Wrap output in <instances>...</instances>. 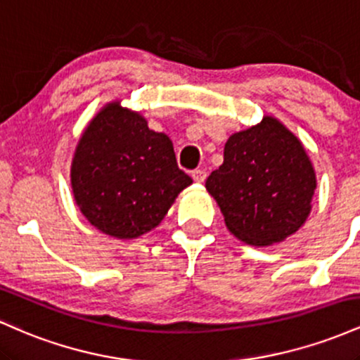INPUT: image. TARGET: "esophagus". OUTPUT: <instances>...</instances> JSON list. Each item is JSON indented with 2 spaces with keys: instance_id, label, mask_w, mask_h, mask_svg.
<instances>
[{
  "instance_id": "obj_1",
  "label": "esophagus",
  "mask_w": 360,
  "mask_h": 360,
  "mask_svg": "<svg viewBox=\"0 0 360 360\" xmlns=\"http://www.w3.org/2000/svg\"><path fill=\"white\" fill-rule=\"evenodd\" d=\"M191 176L196 183H205V179H206V172L203 171V169H196V171H193Z\"/></svg>"
}]
</instances>
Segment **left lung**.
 <instances>
[{
	"instance_id": "left-lung-1",
	"label": "left lung",
	"mask_w": 360,
	"mask_h": 360,
	"mask_svg": "<svg viewBox=\"0 0 360 360\" xmlns=\"http://www.w3.org/2000/svg\"><path fill=\"white\" fill-rule=\"evenodd\" d=\"M226 229L266 247L298 232L311 212L315 169L295 134L274 117L226 140L223 164L206 179Z\"/></svg>"
}]
</instances>
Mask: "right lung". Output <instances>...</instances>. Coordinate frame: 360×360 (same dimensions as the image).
<instances>
[{
  "mask_svg": "<svg viewBox=\"0 0 360 360\" xmlns=\"http://www.w3.org/2000/svg\"><path fill=\"white\" fill-rule=\"evenodd\" d=\"M191 183L177 167L171 139L120 101L91 120L71 164L81 213L100 232L123 240L155 229Z\"/></svg>",
  "mask_w": 360,
  "mask_h": 360,
  "instance_id": "right-lung-1",
  "label": "right lung"
}]
</instances>
